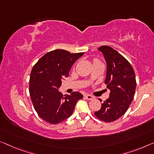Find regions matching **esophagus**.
<instances>
[{"label": "esophagus", "instance_id": "1", "mask_svg": "<svg viewBox=\"0 0 154 154\" xmlns=\"http://www.w3.org/2000/svg\"><path fill=\"white\" fill-rule=\"evenodd\" d=\"M86 97L87 98V99H88V100H93L94 99V97L93 95H90V94H86Z\"/></svg>", "mask_w": 154, "mask_h": 154}]
</instances>
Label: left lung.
Instances as JSON below:
<instances>
[{"mask_svg": "<svg viewBox=\"0 0 154 154\" xmlns=\"http://www.w3.org/2000/svg\"><path fill=\"white\" fill-rule=\"evenodd\" d=\"M98 50L102 52L106 60L104 83L111 93L95 115L101 120L111 122L127 112L133 101L136 87V75L130 63L113 48L102 45Z\"/></svg>", "mask_w": 154, "mask_h": 154, "instance_id": "left-lung-1", "label": "left lung"}]
</instances>
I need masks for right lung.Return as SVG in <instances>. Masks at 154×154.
<instances>
[{"instance_id": "obj_1", "label": "right lung", "mask_w": 154, "mask_h": 154, "mask_svg": "<svg viewBox=\"0 0 154 154\" xmlns=\"http://www.w3.org/2000/svg\"><path fill=\"white\" fill-rule=\"evenodd\" d=\"M84 54L54 50L43 55L34 66L29 78V95L36 113L47 122L55 125L66 120L78 100L83 98L79 92L63 95L59 88L63 78L69 75L72 66Z\"/></svg>"}]
</instances>
